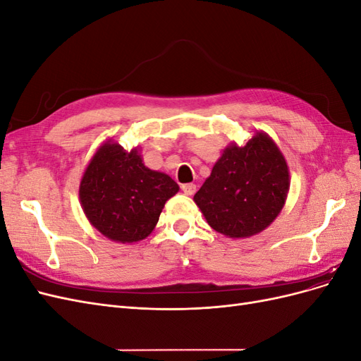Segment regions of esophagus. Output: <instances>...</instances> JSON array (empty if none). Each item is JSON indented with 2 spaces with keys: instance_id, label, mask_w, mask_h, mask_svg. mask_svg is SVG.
<instances>
[{
  "instance_id": "1",
  "label": "esophagus",
  "mask_w": 361,
  "mask_h": 361,
  "mask_svg": "<svg viewBox=\"0 0 361 361\" xmlns=\"http://www.w3.org/2000/svg\"><path fill=\"white\" fill-rule=\"evenodd\" d=\"M180 188L187 195H192L195 192V185L194 183H183Z\"/></svg>"
}]
</instances>
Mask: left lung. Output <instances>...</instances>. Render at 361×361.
I'll return each instance as SVG.
<instances>
[{"label":"left lung","mask_w":361,"mask_h":361,"mask_svg":"<svg viewBox=\"0 0 361 361\" xmlns=\"http://www.w3.org/2000/svg\"><path fill=\"white\" fill-rule=\"evenodd\" d=\"M285 157L267 134L227 146L195 192L207 224L228 238L253 236L276 220L289 191Z\"/></svg>","instance_id":"left-lung-1"}]
</instances>
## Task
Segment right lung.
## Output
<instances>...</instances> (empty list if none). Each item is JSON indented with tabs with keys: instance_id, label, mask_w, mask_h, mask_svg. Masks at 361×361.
I'll return each instance as SVG.
<instances>
[{
	"instance_id": "obj_1",
	"label": "right lung",
	"mask_w": 361,
	"mask_h": 361,
	"mask_svg": "<svg viewBox=\"0 0 361 361\" xmlns=\"http://www.w3.org/2000/svg\"><path fill=\"white\" fill-rule=\"evenodd\" d=\"M179 191L169 174L147 169L137 147L106 141L93 155L80 185L90 224L116 243L133 244L154 231L166 202Z\"/></svg>"
}]
</instances>
